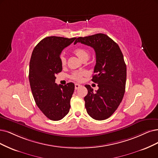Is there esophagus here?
Here are the masks:
<instances>
[{
    "label": "esophagus",
    "instance_id": "esophagus-1",
    "mask_svg": "<svg viewBox=\"0 0 158 158\" xmlns=\"http://www.w3.org/2000/svg\"><path fill=\"white\" fill-rule=\"evenodd\" d=\"M81 86V85H79V84H78V83H75V90L78 89L79 88H80Z\"/></svg>",
    "mask_w": 158,
    "mask_h": 158
}]
</instances>
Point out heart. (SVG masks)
I'll use <instances>...</instances> for the list:
<instances>
[{
    "label": "heart",
    "mask_w": 158,
    "mask_h": 158,
    "mask_svg": "<svg viewBox=\"0 0 158 158\" xmlns=\"http://www.w3.org/2000/svg\"><path fill=\"white\" fill-rule=\"evenodd\" d=\"M73 52L81 61H83L85 60H87L89 57V52L84 48H79L75 49L73 51ZM60 62H61V64L62 66L66 65V58H64V56H60ZM83 75H84L83 72H75L71 75L70 77L75 81H79L81 80V79H82V77Z\"/></svg>",
    "instance_id": "b5f03b06"
}]
</instances>
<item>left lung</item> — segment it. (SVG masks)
I'll return each mask as SVG.
<instances>
[{"label": "left lung", "mask_w": 158, "mask_h": 158, "mask_svg": "<svg viewBox=\"0 0 158 158\" xmlns=\"http://www.w3.org/2000/svg\"><path fill=\"white\" fill-rule=\"evenodd\" d=\"M78 42L90 46L96 52L92 81L98 84V89L94 92L90 85H85L87 113L95 120H106L117 109L125 93L126 65L123 54L118 45L104 34L79 37L74 44Z\"/></svg>", "instance_id": "left-lung-1"}]
</instances>
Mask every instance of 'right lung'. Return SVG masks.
<instances>
[{"label": "right lung", "mask_w": 158, "mask_h": 158, "mask_svg": "<svg viewBox=\"0 0 158 158\" xmlns=\"http://www.w3.org/2000/svg\"><path fill=\"white\" fill-rule=\"evenodd\" d=\"M76 38L49 36L35 47L29 64V82L37 106L49 119L60 120L68 113L75 85L55 83V75L62 69V51Z\"/></svg>", "instance_id": "right-lung-1"}]
</instances>
